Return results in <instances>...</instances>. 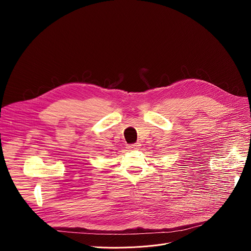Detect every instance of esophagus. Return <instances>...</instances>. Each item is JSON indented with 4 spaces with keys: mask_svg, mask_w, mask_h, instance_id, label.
<instances>
[{
    "mask_svg": "<svg viewBox=\"0 0 251 251\" xmlns=\"http://www.w3.org/2000/svg\"><path fill=\"white\" fill-rule=\"evenodd\" d=\"M139 144L138 143H133V144H128L127 146V149L128 150H137V149H139Z\"/></svg>",
    "mask_w": 251,
    "mask_h": 251,
    "instance_id": "obj_1",
    "label": "esophagus"
}]
</instances>
